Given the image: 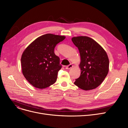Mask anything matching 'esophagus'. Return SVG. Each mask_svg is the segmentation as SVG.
<instances>
[{"label":"esophagus","mask_w":128,"mask_h":128,"mask_svg":"<svg viewBox=\"0 0 128 128\" xmlns=\"http://www.w3.org/2000/svg\"><path fill=\"white\" fill-rule=\"evenodd\" d=\"M73 65H72V64H70L69 65H68V66H67L66 67V69H67V70H70V68H73Z\"/></svg>","instance_id":"34e87169"}]
</instances>
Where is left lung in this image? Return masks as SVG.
<instances>
[{"mask_svg": "<svg viewBox=\"0 0 128 128\" xmlns=\"http://www.w3.org/2000/svg\"><path fill=\"white\" fill-rule=\"evenodd\" d=\"M72 40L78 48L81 58V74L74 84L84 91L96 88L109 70L106 52L96 40L88 36L73 37Z\"/></svg>", "mask_w": 128, "mask_h": 128, "instance_id": "obj_1", "label": "left lung"}]
</instances>
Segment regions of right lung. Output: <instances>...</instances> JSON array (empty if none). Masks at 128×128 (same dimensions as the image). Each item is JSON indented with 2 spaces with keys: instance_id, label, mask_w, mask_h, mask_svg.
Wrapping results in <instances>:
<instances>
[{
  "instance_id": "right-lung-1",
  "label": "right lung",
  "mask_w": 128,
  "mask_h": 128,
  "mask_svg": "<svg viewBox=\"0 0 128 128\" xmlns=\"http://www.w3.org/2000/svg\"><path fill=\"white\" fill-rule=\"evenodd\" d=\"M65 37L52 34L43 35L31 42L23 52L22 73L33 86L42 89L56 82L62 66L60 58L54 53V48Z\"/></svg>"
}]
</instances>
